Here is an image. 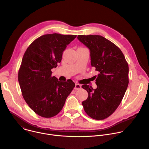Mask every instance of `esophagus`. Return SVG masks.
I'll return each instance as SVG.
<instances>
[{"label": "esophagus", "instance_id": "34e87169", "mask_svg": "<svg viewBox=\"0 0 149 149\" xmlns=\"http://www.w3.org/2000/svg\"><path fill=\"white\" fill-rule=\"evenodd\" d=\"M81 88V86L79 84L77 83V84H75V90H79Z\"/></svg>", "mask_w": 149, "mask_h": 149}]
</instances>
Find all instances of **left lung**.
<instances>
[{
  "label": "left lung",
  "mask_w": 149,
  "mask_h": 149,
  "mask_svg": "<svg viewBox=\"0 0 149 149\" xmlns=\"http://www.w3.org/2000/svg\"><path fill=\"white\" fill-rule=\"evenodd\" d=\"M90 50L91 65L99 74L97 87L82 86L88 96L82 104L86 113L96 120L111 116L123 100L129 83V67L123 53L114 43L99 35H78Z\"/></svg>",
  "instance_id": "1"
}]
</instances>
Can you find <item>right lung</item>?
Wrapping results in <instances>:
<instances>
[{"label": "right lung", "mask_w": 149, "mask_h": 149, "mask_svg": "<svg viewBox=\"0 0 149 149\" xmlns=\"http://www.w3.org/2000/svg\"><path fill=\"white\" fill-rule=\"evenodd\" d=\"M76 35L48 34L36 39L26 49L18 71L23 98L39 116H56L75 87L72 80L59 81L51 70L62 60L63 52Z\"/></svg>", "instance_id": "add662e5"}]
</instances>
